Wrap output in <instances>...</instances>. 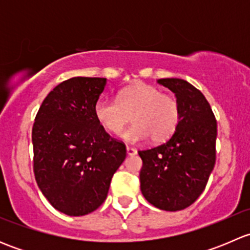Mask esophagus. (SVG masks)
I'll return each instance as SVG.
<instances>
[{
    "label": "esophagus",
    "mask_w": 250,
    "mask_h": 250,
    "mask_svg": "<svg viewBox=\"0 0 250 250\" xmlns=\"http://www.w3.org/2000/svg\"><path fill=\"white\" fill-rule=\"evenodd\" d=\"M137 148L134 147H130V146H127V155L128 156H133V155H137Z\"/></svg>",
    "instance_id": "34e87169"
}]
</instances>
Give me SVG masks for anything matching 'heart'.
<instances>
[{"label": "heart", "mask_w": 250, "mask_h": 250, "mask_svg": "<svg viewBox=\"0 0 250 250\" xmlns=\"http://www.w3.org/2000/svg\"><path fill=\"white\" fill-rule=\"evenodd\" d=\"M94 116L111 134L120 133L132 116L133 123L121 134L123 139L139 143L150 137L153 143H162L176 130L180 109L178 102L160 88L137 83L121 90L117 100L100 97L94 105Z\"/></svg>", "instance_id": "heart-1"}]
</instances>
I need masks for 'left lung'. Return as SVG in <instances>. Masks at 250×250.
<instances>
[{
	"mask_svg": "<svg viewBox=\"0 0 250 250\" xmlns=\"http://www.w3.org/2000/svg\"><path fill=\"white\" fill-rule=\"evenodd\" d=\"M175 94L180 120L167 143L138 151L143 160L140 188L156 208H188L203 192L215 165L216 120L204 95L188 81H157Z\"/></svg>",
	"mask_w": 250,
	"mask_h": 250,
	"instance_id": "left-lung-1",
	"label": "left lung"
}]
</instances>
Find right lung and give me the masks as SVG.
I'll return each instance as SVG.
<instances>
[{
    "mask_svg": "<svg viewBox=\"0 0 250 250\" xmlns=\"http://www.w3.org/2000/svg\"><path fill=\"white\" fill-rule=\"evenodd\" d=\"M105 85L106 78L100 77L64 81L43 100L32 127L37 185L48 202L70 216L102 206L127 153L94 116Z\"/></svg>",
    "mask_w": 250,
    "mask_h": 250,
    "instance_id": "right-lung-1",
    "label": "right lung"
}]
</instances>
